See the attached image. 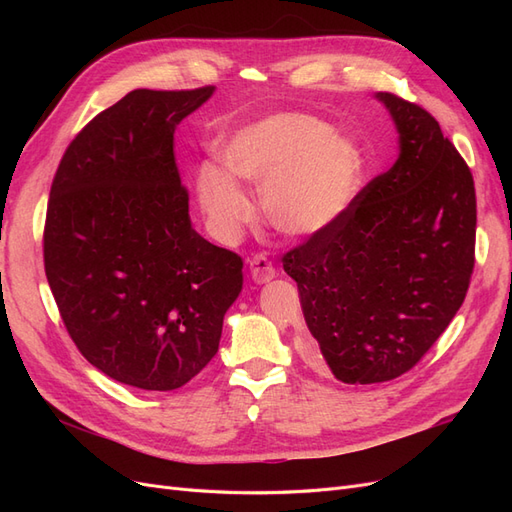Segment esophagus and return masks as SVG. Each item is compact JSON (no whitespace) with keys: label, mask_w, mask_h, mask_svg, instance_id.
Masks as SVG:
<instances>
[{"label":"esophagus","mask_w":512,"mask_h":512,"mask_svg":"<svg viewBox=\"0 0 512 512\" xmlns=\"http://www.w3.org/2000/svg\"><path fill=\"white\" fill-rule=\"evenodd\" d=\"M247 267H250V275L256 284H267L275 277L273 265L267 260V256H262V254H256L247 260Z\"/></svg>","instance_id":"obj_1"}]
</instances>
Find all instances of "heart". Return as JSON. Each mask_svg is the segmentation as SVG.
Returning a JSON list of instances; mask_svg holds the SVG:
<instances>
[{
    "label": "heart",
    "instance_id": "heart-1",
    "mask_svg": "<svg viewBox=\"0 0 512 512\" xmlns=\"http://www.w3.org/2000/svg\"><path fill=\"white\" fill-rule=\"evenodd\" d=\"M218 158L227 170H198L200 207L220 237L235 239L252 220L239 185L260 188L267 220L288 237H312L335 224L354 203L363 181V151L352 138L331 134L309 115H271L232 132Z\"/></svg>",
    "mask_w": 512,
    "mask_h": 512
}]
</instances>
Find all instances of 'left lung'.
Listing matches in <instances>:
<instances>
[{"label": "left lung", "mask_w": 512, "mask_h": 512, "mask_svg": "<svg viewBox=\"0 0 512 512\" xmlns=\"http://www.w3.org/2000/svg\"><path fill=\"white\" fill-rule=\"evenodd\" d=\"M378 100L399 132L397 162L282 258L318 354L346 384L410 371L455 318L474 271L466 160L425 108L389 91Z\"/></svg>", "instance_id": "left-lung-1"}]
</instances>
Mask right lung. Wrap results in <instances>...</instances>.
<instances>
[{
  "mask_svg": "<svg viewBox=\"0 0 512 512\" xmlns=\"http://www.w3.org/2000/svg\"><path fill=\"white\" fill-rule=\"evenodd\" d=\"M213 87L134 89L74 136L51 185L44 271L61 320L102 374L143 391L190 382L220 348L243 260L192 228L177 123Z\"/></svg>",
  "mask_w": 512,
  "mask_h": 512,
  "instance_id": "right-lung-1",
  "label": "right lung"
}]
</instances>
